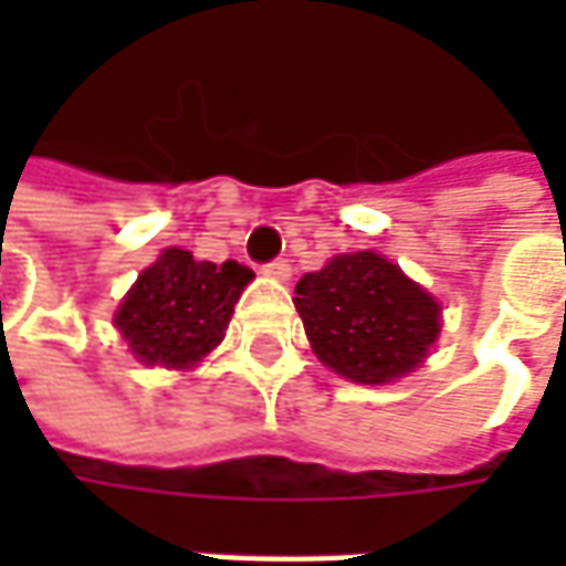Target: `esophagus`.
I'll return each instance as SVG.
<instances>
[{"label":"esophagus","instance_id":"34e87169","mask_svg":"<svg viewBox=\"0 0 566 566\" xmlns=\"http://www.w3.org/2000/svg\"><path fill=\"white\" fill-rule=\"evenodd\" d=\"M290 273H293V268H290V261H283V258L264 264V276H271V280H290Z\"/></svg>","mask_w":566,"mask_h":566}]
</instances>
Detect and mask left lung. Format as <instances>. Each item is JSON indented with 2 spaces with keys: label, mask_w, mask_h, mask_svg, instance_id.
<instances>
[{
  "label": "left lung",
  "mask_w": 566,
  "mask_h": 566,
  "mask_svg": "<svg viewBox=\"0 0 566 566\" xmlns=\"http://www.w3.org/2000/svg\"><path fill=\"white\" fill-rule=\"evenodd\" d=\"M293 302L317 359L356 384L409 375L441 334L434 295L375 251L337 254L305 273Z\"/></svg>",
  "instance_id": "1"
}]
</instances>
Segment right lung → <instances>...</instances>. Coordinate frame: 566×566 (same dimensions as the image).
<instances>
[{
    "mask_svg": "<svg viewBox=\"0 0 566 566\" xmlns=\"http://www.w3.org/2000/svg\"><path fill=\"white\" fill-rule=\"evenodd\" d=\"M254 273L235 261H195L166 249L119 302L113 324L144 365L188 371L220 346L232 308Z\"/></svg>",
    "mask_w": 566,
    "mask_h": 566,
    "instance_id": "right-lung-1",
    "label": "right lung"
}]
</instances>
